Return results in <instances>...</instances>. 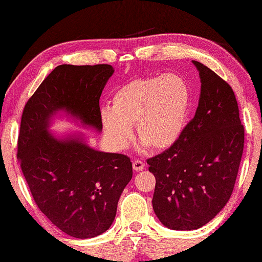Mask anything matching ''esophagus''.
<instances>
[{"label": "esophagus", "instance_id": "esophagus-1", "mask_svg": "<svg viewBox=\"0 0 262 262\" xmlns=\"http://www.w3.org/2000/svg\"><path fill=\"white\" fill-rule=\"evenodd\" d=\"M144 163H142V161L140 160H134L133 161V168H134V170H136V172H141L142 169H144Z\"/></svg>", "mask_w": 262, "mask_h": 262}]
</instances>
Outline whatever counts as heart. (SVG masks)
Returning <instances> with one entry per match:
<instances>
[{
	"label": "heart",
	"mask_w": 262,
	"mask_h": 262,
	"mask_svg": "<svg viewBox=\"0 0 262 262\" xmlns=\"http://www.w3.org/2000/svg\"><path fill=\"white\" fill-rule=\"evenodd\" d=\"M111 104V108L101 112V125L113 150L125 149L135 126L142 146L161 151L182 135L191 107V90L180 75H152L121 85L112 95Z\"/></svg>",
	"instance_id": "obj_1"
}]
</instances>
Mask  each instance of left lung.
Returning a JSON list of instances; mask_svg holds the SVG:
<instances>
[{
  "label": "left lung",
  "instance_id": "1",
  "mask_svg": "<svg viewBox=\"0 0 262 262\" xmlns=\"http://www.w3.org/2000/svg\"><path fill=\"white\" fill-rule=\"evenodd\" d=\"M192 63L202 83L194 117L177 143L146 160L156 178L154 211L173 230L198 229L226 206L244 147L231 87L207 66Z\"/></svg>",
  "mask_w": 262,
  "mask_h": 262
}]
</instances>
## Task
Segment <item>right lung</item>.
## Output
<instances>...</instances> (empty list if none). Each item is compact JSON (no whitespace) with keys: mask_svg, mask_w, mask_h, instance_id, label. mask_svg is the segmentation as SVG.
Masks as SVG:
<instances>
[{"mask_svg":"<svg viewBox=\"0 0 262 262\" xmlns=\"http://www.w3.org/2000/svg\"><path fill=\"white\" fill-rule=\"evenodd\" d=\"M111 65L57 66L28 99L21 116L18 160L37 207L65 234L93 238L115 221L133 177L125 155L98 151L83 133H50L55 117L102 132L99 97Z\"/></svg>","mask_w":262,"mask_h":262,"instance_id":"obj_1","label":"right lung"}]
</instances>
